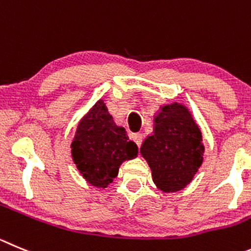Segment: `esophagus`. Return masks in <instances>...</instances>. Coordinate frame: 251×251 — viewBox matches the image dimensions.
<instances>
[{
	"instance_id": "34e87169",
	"label": "esophagus",
	"mask_w": 251,
	"mask_h": 251,
	"mask_svg": "<svg viewBox=\"0 0 251 251\" xmlns=\"http://www.w3.org/2000/svg\"><path fill=\"white\" fill-rule=\"evenodd\" d=\"M142 139H144V137H142V133H133L132 135V140L133 141H135V144L137 145V146H141V144H142Z\"/></svg>"
}]
</instances>
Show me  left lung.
<instances>
[{"instance_id": "1", "label": "left lung", "mask_w": 251, "mask_h": 251, "mask_svg": "<svg viewBox=\"0 0 251 251\" xmlns=\"http://www.w3.org/2000/svg\"><path fill=\"white\" fill-rule=\"evenodd\" d=\"M153 123V133L145 140L140 152L158 189L181 191L203 162L202 132L189 110L178 102L161 107Z\"/></svg>"}]
</instances>
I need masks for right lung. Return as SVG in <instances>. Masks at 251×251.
I'll list each match as a JSON object with an SVG mask.
<instances>
[{
    "instance_id": "obj_1",
    "label": "right lung",
    "mask_w": 251,
    "mask_h": 251,
    "mask_svg": "<svg viewBox=\"0 0 251 251\" xmlns=\"http://www.w3.org/2000/svg\"><path fill=\"white\" fill-rule=\"evenodd\" d=\"M124 127L115 125L104 101L99 100L79 123L72 142L73 161L90 184L106 188L126 160L137 156Z\"/></svg>"
}]
</instances>
